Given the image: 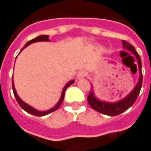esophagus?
Here are the masks:
<instances>
[{
  "instance_id": "34e87169",
  "label": "esophagus",
  "mask_w": 151,
  "mask_h": 151,
  "mask_svg": "<svg viewBox=\"0 0 151 151\" xmlns=\"http://www.w3.org/2000/svg\"><path fill=\"white\" fill-rule=\"evenodd\" d=\"M87 75V73L86 72L85 70H81V71H79L78 73V74H77V78L79 79V80H81V79L84 78Z\"/></svg>"
}]
</instances>
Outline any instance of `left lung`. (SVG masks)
Returning a JSON list of instances; mask_svg holds the SVG:
<instances>
[{"mask_svg": "<svg viewBox=\"0 0 151 151\" xmlns=\"http://www.w3.org/2000/svg\"><path fill=\"white\" fill-rule=\"evenodd\" d=\"M122 43H123L124 48H126L127 50L130 51L133 54L135 55L137 60V63H138L140 74L139 79H138V82L137 83V85L135 86L134 89L123 99H120L119 101L115 102V103H108V102L99 100V99L95 97V94H94V91L92 89L89 93L88 97H87V101H88L89 104L94 110L99 111V112H100L102 114L111 116L123 113L124 111H125L127 109H129L131 106H133V104L136 101L137 96L139 95L140 91H141V88H142V61H141V58H140L139 55H138V53L137 52L134 47L132 44L127 43L126 41H124V40H122Z\"/></svg>", "mask_w": 151, "mask_h": 151, "instance_id": "left-lung-1", "label": "left lung"}]
</instances>
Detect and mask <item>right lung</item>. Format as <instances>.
Instances as JSON below:
<instances>
[{"instance_id":"add662e5","label":"right lung","mask_w":151,"mask_h":151,"mask_svg":"<svg viewBox=\"0 0 151 151\" xmlns=\"http://www.w3.org/2000/svg\"><path fill=\"white\" fill-rule=\"evenodd\" d=\"M40 41H49V38H48V35H40V36H38V37L35 38L32 40H30V41H28L27 43H26V45L24 46V47H22L21 50V52L22 50L24 49L25 47H27L28 45H30L31 43H35V42H40ZM74 82V80H71V81H69V82H67V84L65 86V87L63 88L62 93H61V96H60V99L59 102L56 104L52 108H51L49 110H47V111H38L36 109H35L34 108H32L31 106L30 105H28L27 104H26L25 102H23L22 100L21 99L19 98V96L17 94V92H16V90H15L14 87V81H13V79H12V87H13V91H14V95L15 98H16V100L18 103V104L20 105V107H21L24 111H26L28 113L31 114V115H34V116H46L47 114H50L51 112H52V111H56L58 108H60V106L62 104L63 100H64V97H65V93L66 89L69 87V86L72 85L73 83Z\"/></svg>"}]
</instances>
